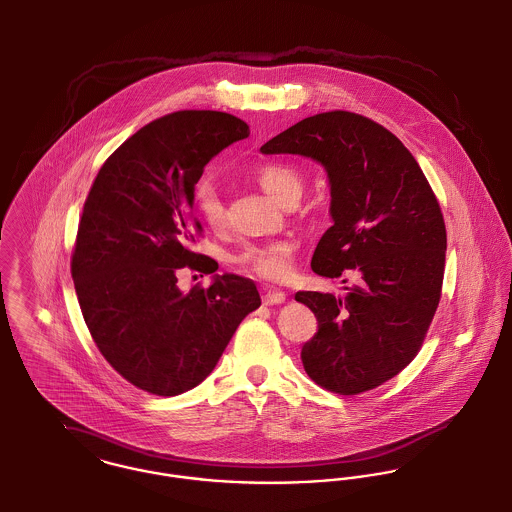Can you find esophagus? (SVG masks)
Returning a JSON list of instances; mask_svg holds the SVG:
<instances>
[{"label":"esophagus","mask_w":512,"mask_h":512,"mask_svg":"<svg viewBox=\"0 0 512 512\" xmlns=\"http://www.w3.org/2000/svg\"><path fill=\"white\" fill-rule=\"evenodd\" d=\"M283 301H285V293H283V291H273V289H268V291H264V295H262V303H264L266 307L281 305Z\"/></svg>","instance_id":"1"}]
</instances>
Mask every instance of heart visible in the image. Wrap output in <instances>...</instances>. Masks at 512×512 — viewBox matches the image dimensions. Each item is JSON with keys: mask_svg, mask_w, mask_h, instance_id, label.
Here are the masks:
<instances>
[{"mask_svg": "<svg viewBox=\"0 0 512 512\" xmlns=\"http://www.w3.org/2000/svg\"><path fill=\"white\" fill-rule=\"evenodd\" d=\"M254 178L275 202L285 205L297 202L305 186L303 172L289 163H264L254 171ZM192 202L196 213L209 229H223L225 205L213 180L204 178L196 184ZM293 256L295 244L291 240L248 242L231 256V264L242 273L266 281H283L293 270Z\"/></svg>", "mask_w": 512, "mask_h": 512, "instance_id": "b5f03b06", "label": "heart"}]
</instances>
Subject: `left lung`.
I'll return each mask as SVG.
<instances>
[{"instance_id": "1", "label": "left lung", "mask_w": 512, "mask_h": 512, "mask_svg": "<svg viewBox=\"0 0 512 512\" xmlns=\"http://www.w3.org/2000/svg\"><path fill=\"white\" fill-rule=\"evenodd\" d=\"M262 153H297L330 176L334 225L312 270L361 273L343 297L299 291L318 332L303 345L307 375L355 396L404 371L419 353L441 301L446 227L439 200L406 145L375 120L330 110L272 137Z\"/></svg>"}]
</instances>
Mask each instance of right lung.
I'll list each match as a JSON object with an SVG mask.
<instances>
[{
	"label": "right lung",
	"mask_w": 512,
	"mask_h": 512,
	"mask_svg": "<svg viewBox=\"0 0 512 512\" xmlns=\"http://www.w3.org/2000/svg\"><path fill=\"white\" fill-rule=\"evenodd\" d=\"M248 134L227 112H172L128 137L89 190L71 277L95 345L139 390L176 396L198 386L260 307L254 281L240 275L188 293L176 285L182 270H217L192 250L204 231L192 196L209 159Z\"/></svg>",
	"instance_id": "add662e5"
}]
</instances>
